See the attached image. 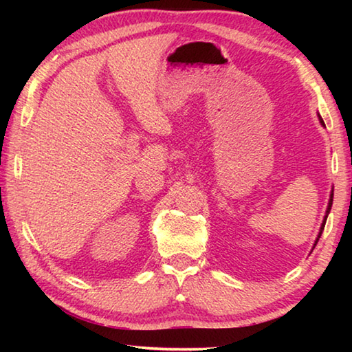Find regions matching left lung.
Masks as SVG:
<instances>
[{
	"label": "left lung",
	"mask_w": 352,
	"mask_h": 352,
	"mask_svg": "<svg viewBox=\"0 0 352 352\" xmlns=\"http://www.w3.org/2000/svg\"><path fill=\"white\" fill-rule=\"evenodd\" d=\"M320 121H321V124H323L324 126V122H323V119L320 118ZM332 199H333V190L331 192V199H329V205H327V211H326V216H324V220H323V223H321V230H320V234H318V239H320V236H321V233H323V230H324V223H326V219H327V214H329V211H331V206H332ZM318 239H317V242H318Z\"/></svg>",
	"instance_id": "left-lung-1"
}]
</instances>
